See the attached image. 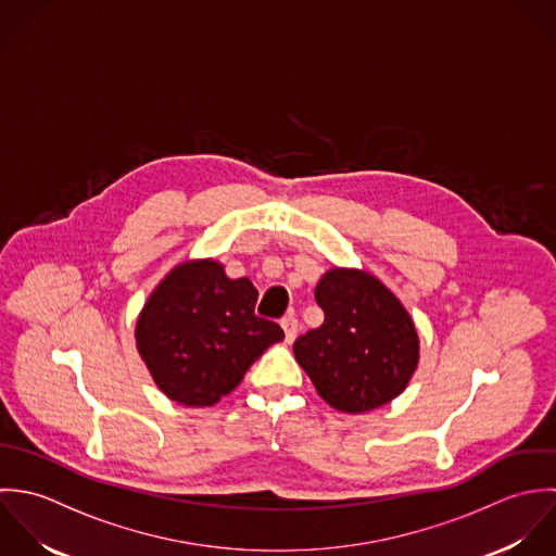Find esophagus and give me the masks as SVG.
<instances>
[{
	"label": "esophagus",
	"mask_w": 556,
	"mask_h": 556,
	"mask_svg": "<svg viewBox=\"0 0 556 556\" xmlns=\"http://www.w3.org/2000/svg\"><path fill=\"white\" fill-rule=\"evenodd\" d=\"M281 327H283V333H286V341H294V337L299 333V320L294 318V314H288L281 318Z\"/></svg>",
	"instance_id": "obj_1"
}]
</instances>
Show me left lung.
Listing matches in <instances>:
<instances>
[{
  "label": "left lung",
  "mask_w": 556,
  "mask_h": 556,
  "mask_svg": "<svg viewBox=\"0 0 556 556\" xmlns=\"http://www.w3.org/2000/svg\"><path fill=\"white\" fill-rule=\"evenodd\" d=\"M316 303L325 323L294 341V356L318 395L348 415L402 395L419 365V334L402 301L371 273L334 266Z\"/></svg>",
  "instance_id": "1"
}]
</instances>
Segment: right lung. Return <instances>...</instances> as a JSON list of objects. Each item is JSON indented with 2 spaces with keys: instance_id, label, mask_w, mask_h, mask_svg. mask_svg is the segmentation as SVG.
Masks as SVG:
<instances>
[{
  "instance_id": "add662e5",
  "label": "right lung",
  "mask_w": 556,
  "mask_h": 556,
  "mask_svg": "<svg viewBox=\"0 0 556 556\" xmlns=\"http://www.w3.org/2000/svg\"><path fill=\"white\" fill-rule=\"evenodd\" d=\"M255 286L229 279L222 262L174 266L139 312L135 341L154 384L176 404L213 406L229 395L262 352L281 341L277 323L253 314Z\"/></svg>"
}]
</instances>
